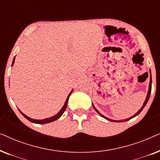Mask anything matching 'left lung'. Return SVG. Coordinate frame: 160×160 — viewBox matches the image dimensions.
<instances>
[{
	"instance_id": "8db88e82",
	"label": "left lung",
	"mask_w": 160,
	"mask_h": 160,
	"mask_svg": "<svg viewBox=\"0 0 160 160\" xmlns=\"http://www.w3.org/2000/svg\"><path fill=\"white\" fill-rule=\"evenodd\" d=\"M150 74H151V71H150ZM151 91H152V75H150V82H149V87H148V93H147V96H146V100H145V101H144V102H143V106L141 107V108L140 109V110L138 111V112L135 113V114L134 115V116H132V117H130V118H128V119H124V120H113V119H108V118H107V117H105V116H103V115H102L101 113H100L99 111H98L97 109H96L95 108V106H93V108H94V109H95V110L97 111V113H98V114H99L100 116H101L102 117H103L104 119H107V120H109V121H111V122H126V121H128V120H130V119H132V118H133V117H136L137 115H138L142 111V110H143V108L144 107H145V106L146 105V103H147V102H148V99H149V97H150V95H151Z\"/></svg>"
}]
</instances>
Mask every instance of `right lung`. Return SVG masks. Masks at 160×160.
I'll return each mask as SVG.
<instances>
[{
  "label": "right lung",
  "instance_id": "right-lung-1",
  "mask_svg": "<svg viewBox=\"0 0 160 160\" xmlns=\"http://www.w3.org/2000/svg\"><path fill=\"white\" fill-rule=\"evenodd\" d=\"M14 60H15V58H14V60H13V62H12V65H14ZM72 92H73V90H72L71 92H70V94L68 95V98H67V99H66V100H65V104H64V106H63V107L62 108H61V110L59 111V113H58V114H56V115H54V116H53V117H50V118H47V119H41V120H38V119H31V118H30V117H27V116H26L25 114H24L23 113H22L20 111V113H22V114L24 117H25L26 119H27L28 120H29V121H30L31 122H33V123H36V124H47V123H49V122H54V121H55V120H57L58 119H59V118H60L61 116L62 115V113L65 112V109H66V108H67V105H68V99H69V97H70V95H71V93H72Z\"/></svg>",
  "mask_w": 160,
  "mask_h": 160
}]
</instances>
